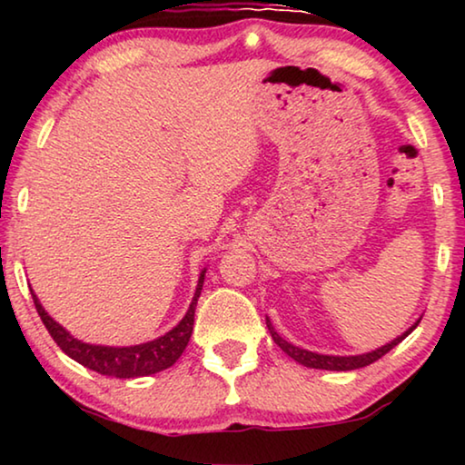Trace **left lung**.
Masks as SVG:
<instances>
[{"label": "left lung", "mask_w": 465, "mask_h": 465, "mask_svg": "<svg viewBox=\"0 0 465 465\" xmlns=\"http://www.w3.org/2000/svg\"><path fill=\"white\" fill-rule=\"evenodd\" d=\"M420 322V320H419ZM419 322L412 328H408L402 336L393 338L391 342H388L381 349L367 352V355H357V357H332V355H318V352H312V351H305V349H299V346H293L291 342H287L285 338H281L277 332H274V328L271 324V320L266 318V326L271 330V336L272 341L277 342L282 351L287 352L291 359H295L297 363H302L305 367H312V369H326V371H351V369H359V367H365V365H371L375 363L377 359H381L385 352H390L393 346L400 344L404 341V338L412 332V330L419 326Z\"/></svg>", "instance_id": "left-lung-1"}]
</instances>
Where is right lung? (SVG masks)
<instances>
[{
    "label": "right lung",
    "instance_id": "right-lung-1",
    "mask_svg": "<svg viewBox=\"0 0 465 465\" xmlns=\"http://www.w3.org/2000/svg\"><path fill=\"white\" fill-rule=\"evenodd\" d=\"M203 281H204V271L201 272V279H199V285H196V293L193 297L191 308H188L186 316L180 320V324L176 328H172L168 334L155 338L152 342L135 344V346H96V344L77 341V338L69 334L65 328L59 326L57 322L45 312V308L33 291H30V293H33L35 308L38 312V316H41L45 328L49 330L53 341L57 342L59 349L65 352L67 357H72L80 365L92 369V371H98L100 375L131 380V377H143V375L163 371V369L174 365L180 359V355H183L193 334L194 310L203 289Z\"/></svg>",
    "mask_w": 465,
    "mask_h": 465
}]
</instances>
